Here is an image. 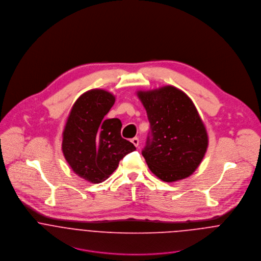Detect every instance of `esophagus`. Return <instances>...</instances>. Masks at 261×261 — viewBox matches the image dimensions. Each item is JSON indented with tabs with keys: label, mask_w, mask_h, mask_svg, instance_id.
I'll return each instance as SVG.
<instances>
[{
	"label": "esophagus",
	"mask_w": 261,
	"mask_h": 261,
	"mask_svg": "<svg viewBox=\"0 0 261 261\" xmlns=\"http://www.w3.org/2000/svg\"><path fill=\"white\" fill-rule=\"evenodd\" d=\"M130 142H132V143H133V144H134L136 147H138V146H139V143H140L138 138H133V139L130 140Z\"/></svg>",
	"instance_id": "esophagus-1"
}]
</instances>
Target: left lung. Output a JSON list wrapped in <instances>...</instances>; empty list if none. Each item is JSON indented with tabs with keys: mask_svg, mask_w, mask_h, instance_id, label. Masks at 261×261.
<instances>
[{
	"mask_svg": "<svg viewBox=\"0 0 261 261\" xmlns=\"http://www.w3.org/2000/svg\"><path fill=\"white\" fill-rule=\"evenodd\" d=\"M138 96L150 124V137L142 151L149 170L168 183L188 178L208 148L207 130L193 101L171 85L138 91Z\"/></svg>",
	"mask_w": 261,
	"mask_h": 261,
	"instance_id": "left-lung-1",
	"label": "left lung"
}]
</instances>
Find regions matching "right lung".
Here are the masks:
<instances>
[{
    "mask_svg": "<svg viewBox=\"0 0 261 261\" xmlns=\"http://www.w3.org/2000/svg\"><path fill=\"white\" fill-rule=\"evenodd\" d=\"M114 101V95L103 89L86 91L75 101L62 134V151L68 165L93 184L106 181L119 161L136 149L121 138V121L105 118Z\"/></svg>",
    "mask_w": 261,
    "mask_h": 261,
    "instance_id": "add662e5",
    "label": "right lung"
}]
</instances>
